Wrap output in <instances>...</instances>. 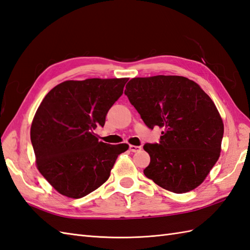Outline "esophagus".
<instances>
[{
  "mask_svg": "<svg viewBox=\"0 0 250 250\" xmlns=\"http://www.w3.org/2000/svg\"><path fill=\"white\" fill-rule=\"evenodd\" d=\"M129 149L131 152H134V153H136V152H140L141 149H142V147L141 146H129Z\"/></svg>",
  "mask_w": 250,
  "mask_h": 250,
  "instance_id": "obj_1",
  "label": "esophagus"
}]
</instances>
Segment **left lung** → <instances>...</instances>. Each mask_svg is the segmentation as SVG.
Instances as JSON below:
<instances>
[{"label": "left lung", "instance_id": "left-lung-1", "mask_svg": "<svg viewBox=\"0 0 250 250\" xmlns=\"http://www.w3.org/2000/svg\"><path fill=\"white\" fill-rule=\"evenodd\" d=\"M125 95L148 128H163L160 141L143 146L151 163L144 175L164 189H195L220 156L224 123L212 99L182 76L132 78Z\"/></svg>", "mask_w": 250, "mask_h": 250}]
</instances>
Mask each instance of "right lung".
Masks as SVG:
<instances>
[{"mask_svg": "<svg viewBox=\"0 0 250 250\" xmlns=\"http://www.w3.org/2000/svg\"><path fill=\"white\" fill-rule=\"evenodd\" d=\"M128 78L67 80L50 91L31 125L36 167L61 195L79 199L106 182L116 158L128 144L98 141L94 129L104 126Z\"/></svg>", "mask_w": 250, "mask_h": 250, "instance_id": "obj_1", "label": "right lung"}]
</instances>
